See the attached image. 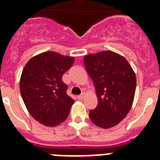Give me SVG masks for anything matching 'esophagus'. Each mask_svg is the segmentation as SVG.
Segmentation results:
<instances>
[{
    "label": "esophagus",
    "mask_w": 160,
    "mask_h": 160,
    "mask_svg": "<svg viewBox=\"0 0 160 160\" xmlns=\"http://www.w3.org/2000/svg\"><path fill=\"white\" fill-rule=\"evenodd\" d=\"M84 97H85V94H84V93H82L81 95H80V96H77V98L79 100H83V99H84Z\"/></svg>",
    "instance_id": "1"
}]
</instances>
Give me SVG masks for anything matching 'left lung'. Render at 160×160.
I'll return each instance as SVG.
<instances>
[{
	"label": "left lung",
	"mask_w": 160,
	"mask_h": 160,
	"mask_svg": "<svg viewBox=\"0 0 160 160\" xmlns=\"http://www.w3.org/2000/svg\"><path fill=\"white\" fill-rule=\"evenodd\" d=\"M84 64L95 85L97 107L90 119L102 128L118 125L128 115L133 102L136 75L126 58L112 51L86 54Z\"/></svg>",
	"instance_id": "8db88e82"
}]
</instances>
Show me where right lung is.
I'll return each mask as SVG.
<instances>
[{
	"mask_svg": "<svg viewBox=\"0 0 160 160\" xmlns=\"http://www.w3.org/2000/svg\"><path fill=\"white\" fill-rule=\"evenodd\" d=\"M75 58L53 51L30 58L23 68L20 91L32 118L47 127H55L66 120L75 101L66 94L62 76L74 64Z\"/></svg>",
	"mask_w": 160,
	"mask_h": 160,
	"instance_id": "obj_1",
	"label": "right lung"
}]
</instances>
